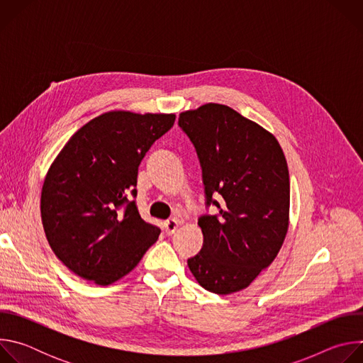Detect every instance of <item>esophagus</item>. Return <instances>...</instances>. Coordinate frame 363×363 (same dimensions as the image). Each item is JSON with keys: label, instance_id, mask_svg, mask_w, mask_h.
I'll list each match as a JSON object with an SVG mask.
<instances>
[{"label": "esophagus", "instance_id": "obj_1", "mask_svg": "<svg viewBox=\"0 0 363 363\" xmlns=\"http://www.w3.org/2000/svg\"><path fill=\"white\" fill-rule=\"evenodd\" d=\"M179 224H181V221H178V220H175V218H172V220H167V221L164 223L165 233H167L168 235H172V234L177 231V228L179 227Z\"/></svg>", "mask_w": 363, "mask_h": 363}]
</instances>
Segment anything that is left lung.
Here are the masks:
<instances>
[{"instance_id": "left-lung-1", "label": "left lung", "mask_w": 363, "mask_h": 363, "mask_svg": "<svg viewBox=\"0 0 363 363\" xmlns=\"http://www.w3.org/2000/svg\"><path fill=\"white\" fill-rule=\"evenodd\" d=\"M178 125L195 146L205 203L218 208L199 217L203 244L188 267L205 290L240 291L273 263L287 234L284 153L270 132L218 103L182 112Z\"/></svg>"}]
</instances>
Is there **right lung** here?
<instances>
[{"instance_id":"obj_1","label":"right lung","mask_w":363,"mask_h":363,"mask_svg":"<svg viewBox=\"0 0 363 363\" xmlns=\"http://www.w3.org/2000/svg\"><path fill=\"white\" fill-rule=\"evenodd\" d=\"M175 115L103 113L80 128L51 164L41 221L59 260L79 277L108 286L132 272L161 230L135 201L138 168Z\"/></svg>"}]
</instances>
